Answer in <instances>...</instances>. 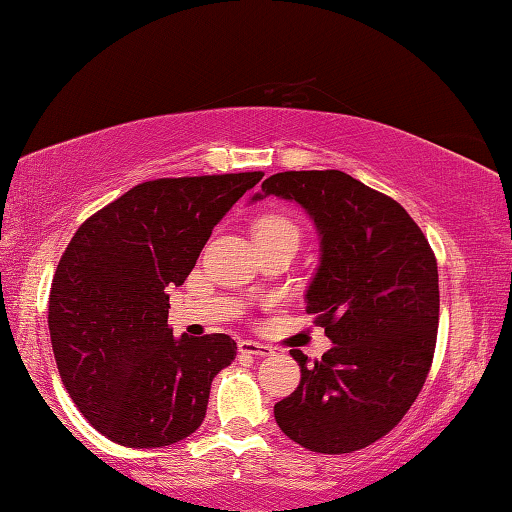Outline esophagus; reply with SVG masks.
Returning a JSON list of instances; mask_svg holds the SVG:
<instances>
[{
    "instance_id": "obj_1",
    "label": "esophagus",
    "mask_w": 512,
    "mask_h": 512,
    "mask_svg": "<svg viewBox=\"0 0 512 512\" xmlns=\"http://www.w3.org/2000/svg\"><path fill=\"white\" fill-rule=\"evenodd\" d=\"M237 348L241 354H253V357H271L273 354V348H268V345L257 343V341H248V339L239 341Z\"/></svg>"
}]
</instances>
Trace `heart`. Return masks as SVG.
I'll return each mask as SVG.
<instances>
[{
    "label": "heart",
    "instance_id": "1",
    "mask_svg": "<svg viewBox=\"0 0 512 512\" xmlns=\"http://www.w3.org/2000/svg\"><path fill=\"white\" fill-rule=\"evenodd\" d=\"M257 228H296L289 219H284V216H268V219L259 221Z\"/></svg>",
    "mask_w": 512,
    "mask_h": 512
}]
</instances>
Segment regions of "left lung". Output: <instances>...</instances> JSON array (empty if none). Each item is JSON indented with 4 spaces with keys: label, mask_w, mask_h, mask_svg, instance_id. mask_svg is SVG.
<instances>
[{
    "label": "left lung",
    "mask_w": 512,
    "mask_h": 512,
    "mask_svg": "<svg viewBox=\"0 0 512 512\" xmlns=\"http://www.w3.org/2000/svg\"><path fill=\"white\" fill-rule=\"evenodd\" d=\"M266 196L314 221L320 257L305 302L332 341L314 366L300 350V384L275 422L309 452L350 454L386 436L429 375L438 332V266L409 212L343 171H284Z\"/></svg>",
    "instance_id": "8db88e82"
}]
</instances>
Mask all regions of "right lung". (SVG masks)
<instances>
[{"label":"right lung","instance_id":"right-lung-1","mask_svg":"<svg viewBox=\"0 0 512 512\" xmlns=\"http://www.w3.org/2000/svg\"><path fill=\"white\" fill-rule=\"evenodd\" d=\"M262 171L160 178L90 216L60 257L49 334L69 397L124 447H167L201 427L228 334L173 336L167 287L192 273L214 225Z\"/></svg>","mask_w":512,"mask_h":512}]
</instances>
